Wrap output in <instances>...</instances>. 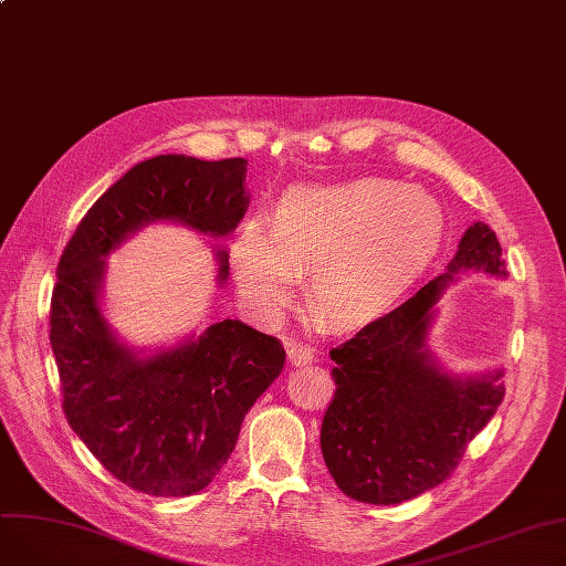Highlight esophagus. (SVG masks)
Segmentation results:
<instances>
[{"label": "esophagus", "instance_id": "obj_1", "mask_svg": "<svg viewBox=\"0 0 566 566\" xmlns=\"http://www.w3.org/2000/svg\"><path fill=\"white\" fill-rule=\"evenodd\" d=\"M286 358L293 367H307L314 363V350L301 342H289L286 344Z\"/></svg>", "mask_w": 566, "mask_h": 566}]
</instances>
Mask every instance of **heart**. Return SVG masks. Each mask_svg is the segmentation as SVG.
Returning a JSON list of instances; mask_svg holds the SVG:
<instances>
[{"label": "heart", "instance_id": "heart-1", "mask_svg": "<svg viewBox=\"0 0 566 566\" xmlns=\"http://www.w3.org/2000/svg\"><path fill=\"white\" fill-rule=\"evenodd\" d=\"M444 231L440 201L397 178L291 186L273 227L256 216L238 227L233 280L256 316L277 318L312 268L316 310L348 328L388 312L427 273Z\"/></svg>", "mask_w": 566, "mask_h": 566}]
</instances>
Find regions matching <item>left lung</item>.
<instances>
[{
  "label": "left lung",
  "mask_w": 566,
  "mask_h": 566,
  "mask_svg": "<svg viewBox=\"0 0 566 566\" xmlns=\"http://www.w3.org/2000/svg\"><path fill=\"white\" fill-rule=\"evenodd\" d=\"M507 280L495 231L472 222L444 273L331 350L335 397L321 452L353 500L399 504L438 486L504 397L502 369L454 374L429 348L442 293L461 273Z\"/></svg>",
  "instance_id": "1"
}]
</instances>
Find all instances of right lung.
Segmentation results:
<instances>
[{"label": "right lung", "instance_id": "obj_1", "mask_svg": "<svg viewBox=\"0 0 566 566\" xmlns=\"http://www.w3.org/2000/svg\"><path fill=\"white\" fill-rule=\"evenodd\" d=\"M248 160L167 154L126 171L86 211L56 265L50 346L71 429L126 486L184 497L213 482L245 412L284 367L280 339L238 318L213 321L171 346L135 348L103 307L107 256L148 224H181L218 243L241 224Z\"/></svg>", "mask_w": 566, "mask_h": 566}]
</instances>
